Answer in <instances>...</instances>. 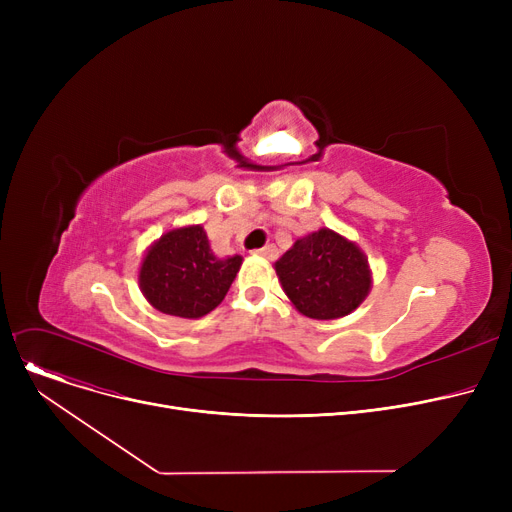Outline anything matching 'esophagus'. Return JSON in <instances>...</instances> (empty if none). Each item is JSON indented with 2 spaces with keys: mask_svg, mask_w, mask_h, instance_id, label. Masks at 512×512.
Returning <instances> with one entry per match:
<instances>
[{
  "mask_svg": "<svg viewBox=\"0 0 512 512\" xmlns=\"http://www.w3.org/2000/svg\"><path fill=\"white\" fill-rule=\"evenodd\" d=\"M257 255L263 257V259H267V261H276V259H278V249H276L274 245H265L263 249L257 251Z\"/></svg>",
  "mask_w": 512,
  "mask_h": 512,
  "instance_id": "34e87169",
  "label": "esophagus"
}]
</instances>
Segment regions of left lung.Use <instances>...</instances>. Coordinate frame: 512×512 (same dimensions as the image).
I'll use <instances>...</instances> for the list:
<instances>
[{"label":"left lung","instance_id":"left-lung-1","mask_svg":"<svg viewBox=\"0 0 512 512\" xmlns=\"http://www.w3.org/2000/svg\"><path fill=\"white\" fill-rule=\"evenodd\" d=\"M276 274L292 305L311 319L353 313L371 288L365 253L330 228L294 242L276 261Z\"/></svg>","mask_w":512,"mask_h":512}]
</instances>
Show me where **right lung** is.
<instances>
[{"mask_svg":"<svg viewBox=\"0 0 512 512\" xmlns=\"http://www.w3.org/2000/svg\"><path fill=\"white\" fill-rule=\"evenodd\" d=\"M240 263V255H213L203 226H184L166 232L147 249L139 286L157 311L197 319L224 301Z\"/></svg>","mask_w":512,"mask_h":512,"instance_id":"1","label":"right lung"}]
</instances>
